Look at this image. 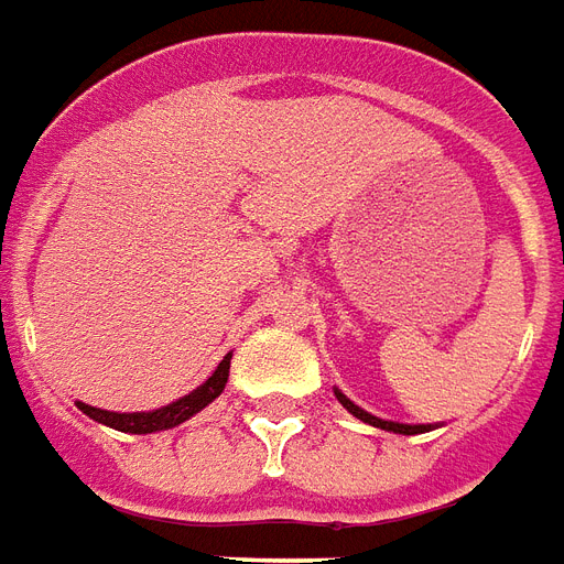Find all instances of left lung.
<instances>
[{
	"label": "left lung",
	"instance_id": "1",
	"mask_svg": "<svg viewBox=\"0 0 564 564\" xmlns=\"http://www.w3.org/2000/svg\"><path fill=\"white\" fill-rule=\"evenodd\" d=\"M335 394H337V400L344 403L346 410L352 412L356 419L365 421V424H373V427H382V431H391V433H403V436H412V433H424V431H427L424 424H398V421H382V419H377V415H370V412L361 410V406H356V403L346 398V394H340V391H335Z\"/></svg>",
	"mask_w": 564,
	"mask_h": 564
}]
</instances>
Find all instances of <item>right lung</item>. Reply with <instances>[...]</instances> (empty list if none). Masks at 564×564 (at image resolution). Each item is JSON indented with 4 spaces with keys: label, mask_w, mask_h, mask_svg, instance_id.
<instances>
[{
    "label": "right lung",
    "mask_w": 564,
    "mask_h": 564,
    "mask_svg": "<svg viewBox=\"0 0 564 564\" xmlns=\"http://www.w3.org/2000/svg\"><path fill=\"white\" fill-rule=\"evenodd\" d=\"M229 358L227 356L224 361L218 365V370L212 373V377L203 382L199 388H194L191 394H185L182 400L176 403H170L164 410H152V412H107V410H95L89 403H77L89 419L101 421L112 431H122V433H154V431H170V427H176L182 421H187L191 415H197L203 406H208L212 400L218 398L224 386H227V377H229Z\"/></svg>",
    "instance_id": "add662e5"
}]
</instances>
